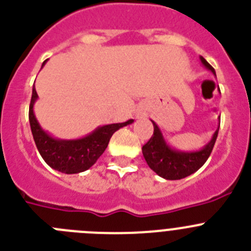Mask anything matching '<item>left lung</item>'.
<instances>
[{
  "label": "left lung",
  "mask_w": 251,
  "mask_h": 251,
  "mask_svg": "<svg viewBox=\"0 0 251 251\" xmlns=\"http://www.w3.org/2000/svg\"><path fill=\"white\" fill-rule=\"evenodd\" d=\"M201 64L215 75V70L211 65L200 56ZM220 120V119H219ZM153 134L151 139L142 146V155L148 162L149 168L166 180H180L191 175L209 159L210 153L215 145L219 127L206 145L198 151H180L171 148L164 139L159 126L152 121ZM220 126V124H219Z\"/></svg>",
  "instance_id": "obj_1"
}]
</instances>
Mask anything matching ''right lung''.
Returning a JSON list of instances; mask_svg holds the SVG:
<instances>
[{
  "instance_id": "add662e5",
  "label": "right lung",
  "mask_w": 251,
  "mask_h": 251,
  "mask_svg": "<svg viewBox=\"0 0 251 251\" xmlns=\"http://www.w3.org/2000/svg\"><path fill=\"white\" fill-rule=\"evenodd\" d=\"M46 61H44L42 67L45 66ZM37 98L38 95L33 85L30 111H28V120H30L33 140L45 162L50 168L55 169L60 173L78 174L91 168L106 150L115 131L134 123V120H127L125 123L99 126L91 134L81 139H56L46 132L36 119L33 105Z\"/></svg>"
}]
</instances>
